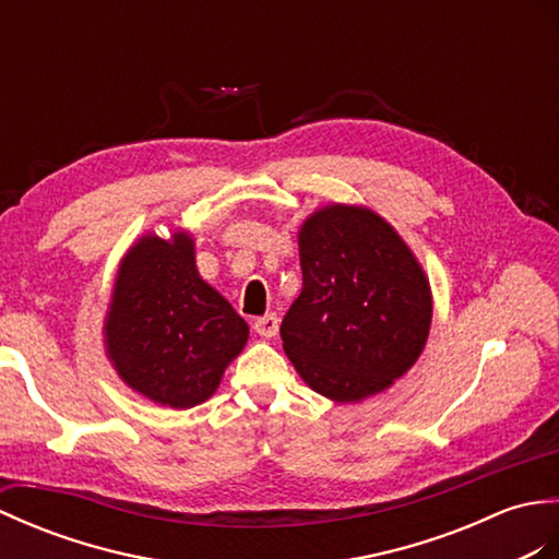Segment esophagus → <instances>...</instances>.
Listing matches in <instances>:
<instances>
[{
	"label": "esophagus",
	"mask_w": 559,
	"mask_h": 559,
	"mask_svg": "<svg viewBox=\"0 0 559 559\" xmlns=\"http://www.w3.org/2000/svg\"><path fill=\"white\" fill-rule=\"evenodd\" d=\"M253 330L260 334V337H275L277 330H280V318L275 313H267L263 318H255L253 320Z\"/></svg>",
	"instance_id": "obj_1"
}]
</instances>
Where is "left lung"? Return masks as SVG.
Masks as SVG:
<instances>
[{
    "instance_id": "8db88e82",
    "label": "left lung",
    "mask_w": 559,
    "mask_h": 559,
    "mask_svg": "<svg viewBox=\"0 0 559 559\" xmlns=\"http://www.w3.org/2000/svg\"><path fill=\"white\" fill-rule=\"evenodd\" d=\"M304 287L282 320L284 354L308 388L334 402L388 390L428 340L424 267L373 210L328 205L299 231Z\"/></svg>"
}]
</instances>
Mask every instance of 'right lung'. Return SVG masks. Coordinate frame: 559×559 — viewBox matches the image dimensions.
<instances>
[{
    "mask_svg": "<svg viewBox=\"0 0 559 559\" xmlns=\"http://www.w3.org/2000/svg\"><path fill=\"white\" fill-rule=\"evenodd\" d=\"M246 340V320L198 275L189 234L169 241L145 234L129 248L105 318V346L131 390L191 408L215 394Z\"/></svg>",
    "mask_w": 559,
    "mask_h": 559,
    "instance_id": "1",
    "label": "right lung"
}]
</instances>
